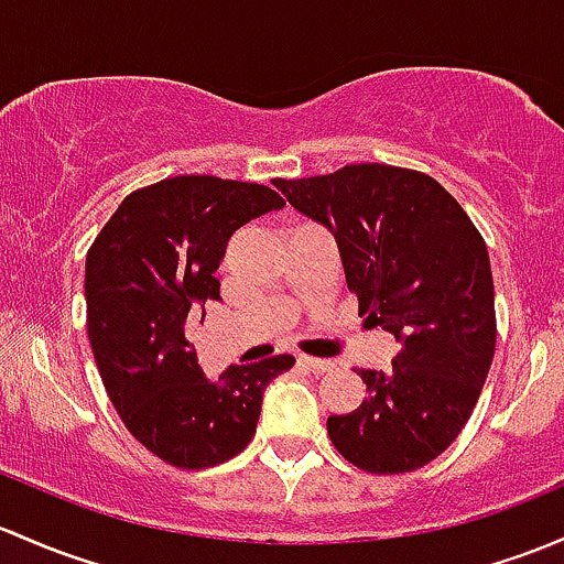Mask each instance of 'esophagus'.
<instances>
[{"label":"esophagus","mask_w":564,"mask_h":564,"mask_svg":"<svg viewBox=\"0 0 564 564\" xmlns=\"http://www.w3.org/2000/svg\"><path fill=\"white\" fill-rule=\"evenodd\" d=\"M300 367H305V370L316 372V376H322V372H329L332 367H335V361L329 359H316V357H300Z\"/></svg>","instance_id":"34e87169"}]
</instances>
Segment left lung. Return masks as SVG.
Wrapping results in <instances>:
<instances>
[{"label":"left lung","instance_id":"8db88e82","mask_svg":"<svg viewBox=\"0 0 564 564\" xmlns=\"http://www.w3.org/2000/svg\"><path fill=\"white\" fill-rule=\"evenodd\" d=\"M275 188L335 235L359 313L400 343L389 372H359L370 394L357 411L327 419L332 443L378 476L424 467L467 424L495 357L484 237L452 194L416 170L348 164L278 177Z\"/></svg>","mask_w":564,"mask_h":564}]
</instances>
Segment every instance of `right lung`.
Listing matches in <instances>:
<instances>
[{
	"label": "right lung",
	"mask_w": 564,
	"mask_h": 564,
	"mask_svg": "<svg viewBox=\"0 0 564 564\" xmlns=\"http://www.w3.org/2000/svg\"><path fill=\"white\" fill-rule=\"evenodd\" d=\"M259 183L181 175L132 192L86 257L88 340L127 430L167 465L203 470L251 443L264 389L292 354L229 365L210 381L186 340L218 294L229 237L281 210Z\"/></svg>",
	"instance_id": "add662e5"
}]
</instances>
